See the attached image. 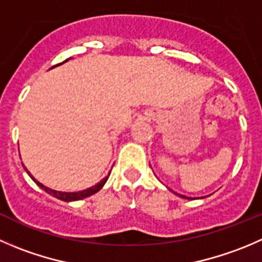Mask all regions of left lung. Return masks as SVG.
<instances>
[{"instance_id":"left-lung-1","label":"left lung","mask_w":262,"mask_h":262,"mask_svg":"<svg viewBox=\"0 0 262 262\" xmlns=\"http://www.w3.org/2000/svg\"><path fill=\"white\" fill-rule=\"evenodd\" d=\"M171 190V189H170ZM175 193V192H174ZM175 194H178V193H175ZM179 195V197H182V199H187V200H192V199H189V197H185V195H183V194H178Z\"/></svg>"}]
</instances>
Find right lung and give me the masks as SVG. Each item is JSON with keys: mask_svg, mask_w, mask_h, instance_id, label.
<instances>
[{"mask_svg": "<svg viewBox=\"0 0 262 262\" xmlns=\"http://www.w3.org/2000/svg\"><path fill=\"white\" fill-rule=\"evenodd\" d=\"M67 61H69V58H68V60H65V61H63V62H67ZM63 62H62V63H63ZM58 65H61V63H58ZM56 67H57V65H56ZM52 68H55V67H52ZM24 169H25V171L28 172V175H29V177L32 178V179H33V182H34L35 184L38 185V187H39V188H42V189L45 190V192H47L48 194L53 195V197H56V199L61 200V201H65V202L79 201V200L87 199V197H90V195H92V194H95V193H97L98 190H100L101 188H102L103 185H105V183L107 182V179H108V175H110V174H108L107 177H105V178H103V179L101 180V182H98L97 184L92 185V187L87 188V189L79 190V192H61V190L51 189V188H48V187H46V185H43L42 183H39V182H38V180L35 179V178L33 177V175L30 174L29 171H28V169H27V167L24 166Z\"/></svg>", "mask_w": 262, "mask_h": 262, "instance_id": "1", "label": "right lung"}]
</instances>
